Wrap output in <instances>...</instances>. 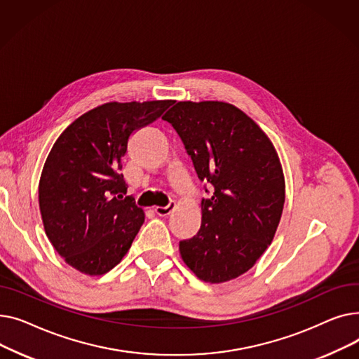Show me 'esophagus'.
<instances>
[{"mask_svg":"<svg viewBox=\"0 0 359 359\" xmlns=\"http://www.w3.org/2000/svg\"><path fill=\"white\" fill-rule=\"evenodd\" d=\"M175 210H176V202H170L167 206H164V208H163V206H156L154 212L160 217H165L168 214H172Z\"/></svg>","mask_w":359,"mask_h":359,"instance_id":"obj_1","label":"esophagus"}]
</instances>
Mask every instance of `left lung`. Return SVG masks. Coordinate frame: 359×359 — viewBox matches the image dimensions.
Segmentation results:
<instances>
[{"label":"left lung","instance_id":"left-lung-1","mask_svg":"<svg viewBox=\"0 0 359 359\" xmlns=\"http://www.w3.org/2000/svg\"><path fill=\"white\" fill-rule=\"evenodd\" d=\"M163 119L176 129L211 191L201 202L198 234L179 243L180 256L205 282L236 279L269 248L284 210L276 149L253 119L225 102H177Z\"/></svg>","mask_w":359,"mask_h":359}]
</instances>
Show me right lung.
Listing matches in <instances>:
<instances>
[{
    "label": "right lung",
    "mask_w": 359,
    "mask_h": 359,
    "mask_svg": "<svg viewBox=\"0 0 359 359\" xmlns=\"http://www.w3.org/2000/svg\"><path fill=\"white\" fill-rule=\"evenodd\" d=\"M173 100L110 102L75 119L55 141L39 182V208L53 249L74 269L96 276L128 253L144 211L121 175L129 137Z\"/></svg>",
    "instance_id": "obj_1"
}]
</instances>
